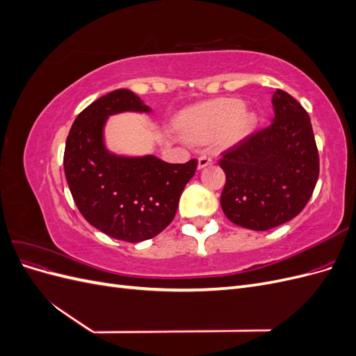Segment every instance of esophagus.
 Listing matches in <instances>:
<instances>
[{"mask_svg":"<svg viewBox=\"0 0 356 356\" xmlns=\"http://www.w3.org/2000/svg\"><path fill=\"white\" fill-rule=\"evenodd\" d=\"M211 163H212V157H211L209 154H202V156L197 159V165H199L200 169L204 168V166L211 165Z\"/></svg>","mask_w":356,"mask_h":356,"instance_id":"1","label":"esophagus"}]
</instances>
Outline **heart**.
Returning <instances> with one entry per match:
<instances>
[{"label": "heart", "instance_id": "heart-1", "mask_svg": "<svg viewBox=\"0 0 356 356\" xmlns=\"http://www.w3.org/2000/svg\"><path fill=\"white\" fill-rule=\"evenodd\" d=\"M245 104L239 99H224L181 117L178 126L186 136L196 141H207L229 131L243 134L251 124V117L243 114Z\"/></svg>", "mask_w": 356, "mask_h": 356}]
</instances>
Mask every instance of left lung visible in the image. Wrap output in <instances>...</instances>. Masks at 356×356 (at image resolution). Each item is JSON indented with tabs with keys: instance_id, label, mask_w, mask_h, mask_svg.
<instances>
[{
	"instance_id": "left-lung-1",
	"label": "left lung",
	"mask_w": 356,
	"mask_h": 356,
	"mask_svg": "<svg viewBox=\"0 0 356 356\" xmlns=\"http://www.w3.org/2000/svg\"><path fill=\"white\" fill-rule=\"evenodd\" d=\"M275 118L222 154L221 208L232 222L268 230L305 209L319 177V154L307 111L289 93H273Z\"/></svg>"
}]
</instances>
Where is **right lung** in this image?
Instances as JSON below:
<instances>
[{"label": "right lung", "mask_w": 356, "mask_h": 356, "mask_svg": "<svg viewBox=\"0 0 356 356\" xmlns=\"http://www.w3.org/2000/svg\"><path fill=\"white\" fill-rule=\"evenodd\" d=\"M122 111H149L131 90L101 96L75 118L67 138L63 169L72 199L93 227L118 241L154 238L174 220L197 160L166 163L154 156L126 159L106 152L102 127Z\"/></svg>", "instance_id": "add662e5"}]
</instances>
